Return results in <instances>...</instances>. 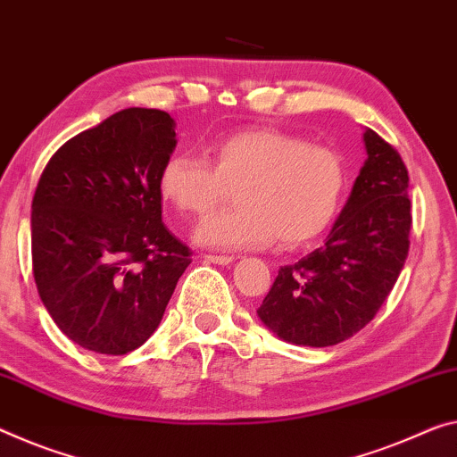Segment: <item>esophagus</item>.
<instances>
[{"label":"esophagus","mask_w":457,"mask_h":457,"mask_svg":"<svg viewBox=\"0 0 457 457\" xmlns=\"http://www.w3.org/2000/svg\"><path fill=\"white\" fill-rule=\"evenodd\" d=\"M204 262L216 263V265H230L235 262V257H230V255H204Z\"/></svg>","instance_id":"34e87169"}]
</instances>
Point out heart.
Segmentation results:
<instances>
[{
    "label": "heart",
    "instance_id": "1",
    "mask_svg": "<svg viewBox=\"0 0 457 457\" xmlns=\"http://www.w3.org/2000/svg\"><path fill=\"white\" fill-rule=\"evenodd\" d=\"M238 187V208L200 222L202 247L262 249L312 243L339 214L347 187L341 153L273 129H249L210 146V163L173 155L159 175V192L179 212L208 214Z\"/></svg>",
    "mask_w": 457,
    "mask_h": 457
}]
</instances>
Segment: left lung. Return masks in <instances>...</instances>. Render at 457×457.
Returning a JSON list of instances; mask_svg holds the SVG:
<instances>
[{
    "mask_svg": "<svg viewBox=\"0 0 457 457\" xmlns=\"http://www.w3.org/2000/svg\"><path fill=\"white\" fill-rule=\"evenodd\" d=\"M368 159L320 249L284 265L257 308L273 335L328 347L376 317L409 255V171L395 146L363 132Z\"/></svg>",
    "mask_w": 457,
    "mask_h": 457,
    "instance_id": "8db88e82",
    "label": "left lung"
}]
</instances>
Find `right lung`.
<instances>
[{
    "label": "right lung",
    "mask_w": 457,
    "mask_h": 457,
    "mask_svg": "<svg viewBox=\"0 0 457 457\" xmlns=\"http://www.w3.org/2000/svg\"><path fill=\"white\" fill-rule=\"evenodd\" d=\"M175 145L167 112L126 108L67 140L40 175L34 282L83 349L124 355L143 345L192 263L161 220L159 175Z\"/></svg>",
    "instance_id": "obj_1"
}]
</instances>
